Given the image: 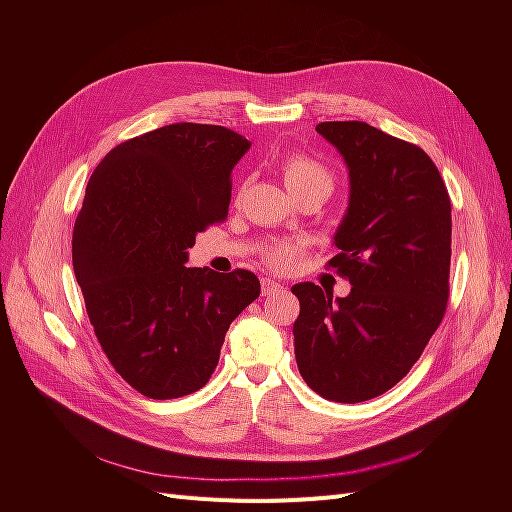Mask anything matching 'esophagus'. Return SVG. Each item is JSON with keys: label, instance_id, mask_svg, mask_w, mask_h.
Listing matches in <instances>:
<instances>
[{"label": "esophagus", "instance_id": "obj_1", "mask_svg": "<svg viewBox=\"0 0 512 512\" xmlns=\"http://www.w3.org/2000/svg\"><path fill=\"white\" fill-rule=\"evenodd\" d=\"M262 297H271V294H277L284 290V284L271 280V277H262Z\"/></svg>", "mask_w": 512, "mask_h": 512}]
</instances>
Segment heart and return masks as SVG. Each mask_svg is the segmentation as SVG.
I'll list each match as a JSON object with an SVG mask.
<instances>
[{"mask_svg":"<svg viewBox=\"0 0 512 512\" xmlns=\"http://www.w3.org/2000/svg\"><path fill=\"white\" fill-rule=\"evenodd\" d=\"M282 177L288 190H299V188H312V185H320V188L331 192V175L329 170L316 160L307 156H288L282 162ZM297 245H275L267 252L269 265L275 269H288L292 265L294 256H297Z\"/></svg>","mask_w":512,"mask_h":512,"instance_id":"heart-1","label":"heart"}]
</instances>
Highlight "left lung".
<instances>
[{"label":"left lung","mask_w":512,"mask_h":512,"mask_svg":"<svg viewBox=\"0 0 512 512\" xmlns=\"http://www.w3.org/2000/svg\"><path fill=\"white\" fill-rule=\"evenodd\" d=\"M316 132L348 168V207L329 265L350 294L312 282L301 303L294 356L312 391L339 404L374 399L404 378L442 322L451 271V198L427 153L363 121H324Z\"/></svg>","instance_id":"obj_1"}]
</instances>
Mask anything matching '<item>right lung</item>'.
Instances as JSON below:
<instances>
[{
  "mask_svg": "<svg viewBox=\"0 0 512 512\" xmlns=\"http://www.w3.org/2000/svg\"><path fill=\"white\" fill-rule=\"evenodd\" d=\"M250 147L222 126L173 123L108 151L87 183L76 282L108 361L151 399L203 389L230 322L260 294L250 271L183 267L198 232L226 218Z\"/></svg>",
  "mask_w": 512,
  "mask_h": 512,
  "instance_id": "right-lung-1",
  "label": "right lung"
}]
</instances>
